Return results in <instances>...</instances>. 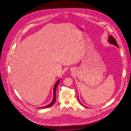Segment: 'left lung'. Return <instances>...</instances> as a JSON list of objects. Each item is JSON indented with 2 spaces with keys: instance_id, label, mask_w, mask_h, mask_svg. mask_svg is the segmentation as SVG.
<instances>
[{
  "instance_id": "left-lung-1",
  "label": "left lung",
  "mask_w": 131,
  "mask_h": 131,
  "mask_svg": "<svg viewBox=\"0 0 131 131\" xmlns=\"http://www.w3.org/2000/svg\"><path fill=\"white\" fill-rule=\"evenodd\" d=\"M108 42H110V43L112 44V45H115V46H117V47H118V45H117V41H116V40L115 39L114 37L112 36H109ZM78 100H79V101L80 102V101L79 99V98H78ZM81 103V105L83 106L82 104Z\"/></svg>"
}]
</instances>
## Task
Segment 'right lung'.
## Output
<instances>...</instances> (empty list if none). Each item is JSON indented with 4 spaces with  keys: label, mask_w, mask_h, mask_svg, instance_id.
Instances as JSON below:
<instances>
[{
    "label": "right lung",
    "mask_w": 131,
    "mask_h": 131,
    "mask_svg": "<svg viewBox=\"0 0 131 131\" xmlns=\"http://www.w3.org/2000/svg\"><path fill=\"white\" fill-rule=\"evenodd\" d=\"M60 81V79H59L58 81L56 82V83L55 84L54 86V88H53V100L49 104H48L47 106H45V107H40L38 108L39 109L41 108V109H43V108H49L50 106L53 105L54 103H55V101H56V90L57 87L58 86V85L59 84V82Z\"/></svg>",
    "instance_id": "1"
}]
</instances>
